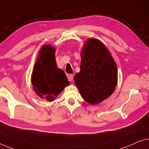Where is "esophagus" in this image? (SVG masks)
<instances>
[{
	"label": "esophagus",
	"mask_w": 149,
	"mask_h": 149,
	"mask_svg": "<svg viewBox=\"0 0 149 149\" xmlns=\"http://www.w3.org/2000/svg\"><path fill=\"white\" fill-rule=\"evenodd\" d=\"M73 79H74V77H73L72 74H68V80L70 82H72Z\"/></svg>",
	"instance_id": "34e87169"
}]
</instances>
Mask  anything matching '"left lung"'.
<instances>
[{
    "label": "left lung",
    "mask_w": 149,
    "mask_h": 149,
    "mask_svg": "<svg viewBox=\"0 0 149 149\" xmlns=\"http://www.w3.org/2000/svg\"><path fill=\"white\" fill-rule=\"evenodd\" d=\"M80 69L74 80L86 102L98 104L113 94L117 83L116 64L99 40L91 38L84 43Z\"/></svg>",
    "instance_id": "left-lung-1"
}]
</instances>
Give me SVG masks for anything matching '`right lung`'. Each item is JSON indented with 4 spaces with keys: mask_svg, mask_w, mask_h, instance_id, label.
Returning <instances> with one entry per match:
<instances>
[{
    "mask_svg": "<svg viewBox=\"0 0 149 149\" xmlns=\"http://www.w3.org/2000/svg\"><path fill=\"white\" fill-rule=\"evenodd\" d=\"M54 54L55 49L51 45L42 46L31 78L36 95L51 102L69 84L65 73L57 67Z\"/></svg>",
    "mask_w": 149,
    "mask_h": 149,
    "instance_id": "obj_1",
    "label": "right lung"
}]
</instances>
